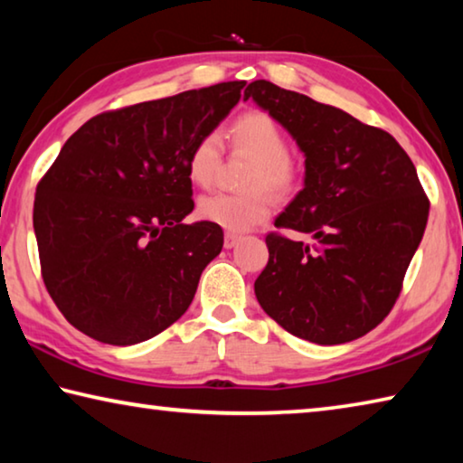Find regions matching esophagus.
<instances>
[{"label": "esophagus", "instance_id": "1", "mask_svg": "<svg viewBox=\"0 0 463 463\" xmlns=\"http://www.w3.org/2000/svg\"><path fill=\"white\" fill-rule=\"evenodd\" d=\"M239 241H241L239 234H234V232H226V234H224V249H232L234 245H237Z\"/></svg>", "mask_w": 463, "mask_h": 463}]
</instances>
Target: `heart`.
<instances>
[{"instance_id": "obj_1", "label": "heart", "mask_w": 463, "mask_h": 463, "mask_svg": "<svg viewBox=\"0 0 463 463\" xmlns=\"http://www.w3.org/2000/svg\"><path fill=\"white\" fill-rule=\"evenodd\" d=\"M229 137L239 153L255 159L247 184L249 190L255 192L245 195L208 194L198 202V214L202 221L221 226L224 231L242 232L263 222L271 213L269 195L261 190L286 195L298 184L300 169L288 155L284 130L269 114L260 109L241 114L231 124ZM218 161H221V140L216 135L200 137L187 155V177L200 187L210 185L216 175Z\"/></svg>"}]
</instances>
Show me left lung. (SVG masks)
<instances>
[{"label":"left lung","mask_w":463,"mask_h":463,"mask_svg":"<svg viewBox=\"0 0 463 463\" xmlns=\"http://www.w3.org/2000/svg\"><path fill=\"white\" fill-rule=\"evenodd\" d=\"M300 151L304 187L276 218L269 261L255 279L261 308L300 339L341 345L378 326L394 307L429 218L411 156L386 130L271 81L247 85Z\"/></svg>","instance_id":"obj_1"}]
</instances>
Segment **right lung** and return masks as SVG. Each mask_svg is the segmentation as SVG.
Listing matches in <instances>:
<instances>
[{
	"label": "right lung",
	"mask_w": 463,
	"mask_h": 463,
	"mask_svg": "<svg viewBox=\"0 0 463 463\" xmlns=\"http://www.w3.org/2000/svg\"><path fill=\"white\" fill-rule=\"evenodd\" d=\"M245 81L216 83L93 116L36 187L44 286L69 323L108 345H137L190 308L222 250V229L194 210L187 155L239 104Z\"/></svg>",
	"instance_id": "add662e5"
}]
</instances>
